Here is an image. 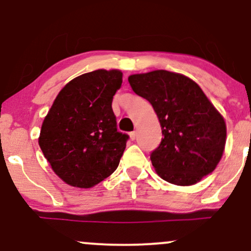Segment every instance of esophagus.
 Listing matches in <instances>:
<instances>
[{"label":"esophagus","instance_id":"esophagus-1","mask_svg":"<svg viewBox=\"0 0 251 251\" xmlns=\"http://www.w3.org/2000/svg\"><path fill=\"white\" fill-rule=\"evenodd\" d=\"M135 138H137V132L133 131V132H129V139L131 140H134Z\"/></svg>","mask_w":251,"mask_h":251}]
</instances>
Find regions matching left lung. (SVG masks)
Instances as JSON below:
<instances>
[{"instance_id":"left-lung-1","label":"left lung","mask_w":251,"mask_h":251,"mask_svg":"<svg viewBox=\"0 0 251 251\" xmlns=\"http://www.w3.org/2000/svg\"><path fill=\"white\" fill-rule=\"evenodd\" d=\"M128 82L159 119L164 137L151 153L157 175L188 186L211 174L223 155L226 125L200 86L183 74L164 70L133 74Z\"/></svg>"}]
</instances>
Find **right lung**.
Here are the masks:
<instances>
[{"mask_svg":"<svg viewBox=\"0 0 251 251\" xmlns=\"http://www.w3.org/2000/svg\"><path fill=\"white\" fill-rule=\"evenodd\" d=\"M123 83L118 70H97L59 92L39 137L51 170L68 185L89 189L116 171L127 134L117 131L112 100Z\"/></svg>","mask_w":251,"mask_h":251,"instance_id":"obj_1","label":"right lung"}]
</instances>
